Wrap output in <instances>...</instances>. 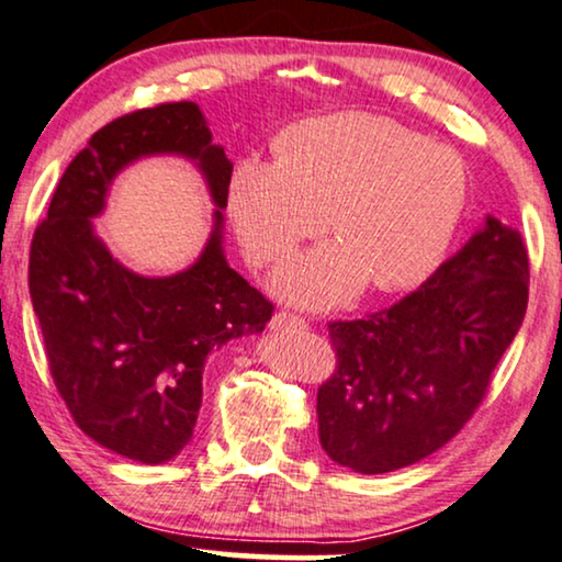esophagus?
<instances>
[{
	"label": "esophagus",
	"instance_id": "esophagus-1",
	"mask_svg": "<svg viewBox=\"0 0 562 562\" xmlns=\"http://www.w3.org/2000/svg\"><path fill=\"white\" fill-rule=\"evenodd\" d=\"M269 328H272V331H301V328H305V321L288 311H280L274 313L272 321H269Z\"/></svg>",
	"mask_w": 562,
	"mask_h": 562
}]
</instances>
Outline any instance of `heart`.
<instances>
[{"instance_id": "1", "label": "heart", "mask_w": 562, "mask_h": 562, "mask_svg": "<svg viewBox=\"0 0 562 562\" xmlns=\"http://www.w3.org/2000/svg\"><path fill=\"white\" fill-rule=\"evenodd\" d=\"M280 154L236 161L228 211L254 265L288 257L326 223L339 236L274 274V293L297 305L341 303L368 280L378 290L416 285L445 257L468 207L460 156L393 120H305L282 133Z\"/></svg>"}]
</instances>
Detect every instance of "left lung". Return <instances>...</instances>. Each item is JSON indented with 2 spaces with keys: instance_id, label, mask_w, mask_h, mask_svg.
Returning <instances> with one entry per match:
<instances>
[{
  "instance_id": "obj_1",
  "label": "left lung",
  "mask_w": 562,
  "mask_h": 562,
  "mask_svg": "<svg viewBox=\"0 0 562 562\" xmlns=\"http://www.w3.org/2000/svg\"><path fill=\"white\" fill-rule=\"evenodd\" d=\"M519 231L483 226L391 308L328 326L339 368L318 387V439L341 468L380 475L414 465L458 434L527 313Z\"/></svg>"
}]
</instances>
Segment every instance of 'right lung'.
<instances>
[{"mask_svg":"<svg viewBox=\"0 0 562 562\" xmlns=\"http://www.w3.org/2000/svg\"><path fill=\"white\" fill-rule=\"evenodd\" d=\"M148 155L192 160L216 205L201 257L167 278L133 273L93 231L114 177ZM231 171L194 102L131 112L74 156L30 246V301L58 393L87 437L144 465L192 442L207 357L272 318L223 251Z\"/></svg>","mask_w":562,"mask_h":562,"instance_id":"right-lung-1","label":"right lung"}]
</instances>
